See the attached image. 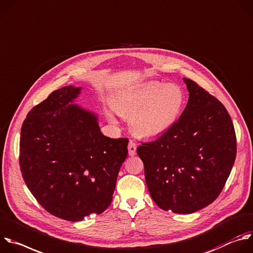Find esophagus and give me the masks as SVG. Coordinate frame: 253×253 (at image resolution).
<instances>
[{
  "mask_svg": "<svg viewBox=\"0 0 253 253\" xmlns=\"http://www.w3.org/2000/svg\"><path fill=\"white\" fill-rule=\"evenodd\" d=\"M127 149H128V155L130 157H133L136 154V143L132 140H129L128 145H127Z\"/></svg>",
  "mask_w": 253,
  "mask_h": 253,
  "instance_id": "34e87169",
  "label": "esophagus"
}]
</instances>
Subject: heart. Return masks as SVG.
Wrapping results in <instances>:
<instances>
[{
    "instance_id": "obj_1",
    "label": "heart",
    "mask_w": 253,
    "mask_h": 253,
    "mask_svg": "<svg viewBox=\"0 0 253 253\" xmlns=\"http://www.w3.org/2000/svg\"><path fill=\"white\" fill-rule=\"evenodd\" d=\"M185 93L174 84L148 83L120 92L114 110L129 119L131 131L140 138H154L169 130L180 118ZM110 120L115 122L113 116Z\"/></svg>"
}]
</instances>
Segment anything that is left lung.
<instances>
[{
	"label": "left lung",
	"mask_w": 253,
	"mask_h": 253,
	"mask_svg": "<svg viewBox=\"0 0 253 253\" xmlns=\"http://www.w3.org/2000/svg\"><path fill=\"white\" fill-rule=\"evenodd\" d=\"M189 97L176 124L136 149L151 198L164 211L189 214L221 192L236 157L232 121L219 100L183 78Z\"/></svg>",
	"instance_id": "obj_1"
}]
</instances>
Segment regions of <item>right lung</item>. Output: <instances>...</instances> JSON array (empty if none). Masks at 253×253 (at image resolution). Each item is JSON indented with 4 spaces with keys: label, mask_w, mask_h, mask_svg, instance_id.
Masks as SVG:
<instances>
[{
    "label": "right lung",
    "mask_w": 253,
    "mask_h": 253,
    "mask_svg": "<svg viewBox=\"0 0 253 253\" xmlns=\"http://www.w3.org/2000/svg\"><path fill=\"white\" fill-rule=\"evenodd\" d=\"M82 86L68 85L32 109L23 123L20 168L50 214L81 221L111 205L127 138L104 135L97 115L74 104Z\"/></svg>",
    "instance_id": "1"
}]
</instances>
